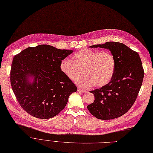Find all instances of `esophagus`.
I'll return each instance as SVG.
<instances>
[{"label": "esophagus", "mask_w": 153, "mask_h": 153, "mask_svg": "<svg viewBox=\"0 0 153 153\" xmlns=\"http://www.w3.org/2000/svg\"><path fill=\"white\" fill-rule=\"evenodd\" d=\"M77 91H78V92H81V93H86V92L85 90H82V89H80V88H78Z\"/></svg>", "instance_id": "1"}]
</instances>
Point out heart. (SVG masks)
<instances>
[{"instance_id": "b5f03b06", "label": "heart", "mask_w": 153, "mask_h": 153, "mask_svg": "<svg viewBox=\"0 0 153 153\" xmlns=\"http://www.w3.org/2000/svg\"><path fill=\"white\" fill-rule=\"evenodd\" d=\"M116 59L109 52L84 48L73 55V60L63 59L60 68L63 74L70 80L76 82L82 74L85 76L77 81L84 89L93 86L103 87L111 82L116 70Z\"/></svg>"}]
</instances>
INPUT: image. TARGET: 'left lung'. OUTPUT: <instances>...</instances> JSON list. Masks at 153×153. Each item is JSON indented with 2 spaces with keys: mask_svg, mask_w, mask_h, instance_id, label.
Wrapping results in <instances>:
<instances>
[{
  "mask_svg": "<svg viewBox=\"0 0 153 153\" xmlns=\"http://www.w3.org/2000/svg\"><path fill=\"white\" fill-rule=\"evenodd\" d=\"M91 48L109 49L116 65L111 82L100 88L91 91L94 95L88 111L100 120H112L125 114L133 105L141 89L144 71L137 52L122 43L108 42Z\"/></svg>",
  "mask_w": 153,
  "mask_h": 153,
  "instance_id": "8db88e82",
  "label": "left lung"
}]
</instances>
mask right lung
Returning a JSON list of instances; mask_svg holds the SVG:
<instances>
[{"label": "right lung", "mask_w": 153, "mask_h": 153, "mask_svg": "<svg viewBox=\"0 0 153 153\" xmlns=\"http://www.w3.org/2000/svg\"><path fill=\"white\" fill-rule=\"evenodd\" d=\"M73 50L48 45L28 47L13 57L10 70L12 90L20 106L33 117L48 119L66 106L77 87L62 72L61 61ZM34 76L28 84L27 76Z\"/></svg>", "instance_id": "right-lung-1"}]
</instances>
